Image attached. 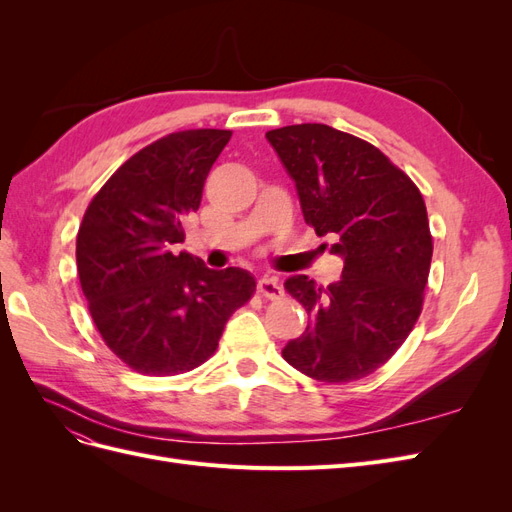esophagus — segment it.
Returning <instances> with one entry per match:
<instances>
[{"label": "esophagus", "instance_id": "34e87169", "mask_svg": "<svg viewBox=\"0 0 512 512\" xmlns=\"http://www.w3.org/2000/svg\"><path fill=\"white\" fill-rule=\"evenodd\" d=\"M258 292L262 294V297H267V299H280L282 294H284V288H282L280 282L275 280V277L262 275L260 280H258Z\"/></svg>", "mask_w": 512, "mask_h": 512}]
</instances>
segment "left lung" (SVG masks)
Here are the masks:
<instances>
[{"instance_id":"1","label":"left lung","mask_w":512,"mask_h":512,"mask_svg":"<svg viewBox=\"0 0 512 512\" xmlns=\"http://www.w3.org/2000/svg\"><path fill=\"white\" fill-rule=\"evenodd\" d=\"M267 141L297 185L305 222L344 260L327 290L307 275L284 282L309 322L282 356L320 382L365 378L421 314L433 254L423 196L380 149L324 123L277 128Z\"/></svg>"}]
</instances>
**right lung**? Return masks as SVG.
Returning a JSON list of instances; mask_svg holds the SVG:
<instances>
[{"instance_id":"obj_1","label":"right lung","mask_w":512,"mask_h":512,"mask_svg":"<svg viewBox=\"0 0 512 512\" xmlns=\"http://www.w3.org/2000/svg\"><path fill=\"white\" fill-rule=\"evenodd\" d=\"M230 130L168 134L121 164L91 200L76 237L89 314L138 374L175 376L205 363L256 280L177 252Z\"/></svg>"}]
</instances>
